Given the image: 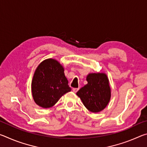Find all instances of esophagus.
Instances as JSON below:
<instances>
[{
  "instance_id": "esophagus-1",
  "label": "esophagus",
  "mask_w": 147,
  "mask_h": 147,
  "mask_svg": "<svg viewBox=\"0 0 147 147\" xmlns=\"http://www.w3.org/2000/svg\"><path fill=\"white\" fill-rule=\"evenodd\" d=\"M78 89H79V88H73V91L74 93H76V92L78 91Z\"/></svg>"
}]
</instances>
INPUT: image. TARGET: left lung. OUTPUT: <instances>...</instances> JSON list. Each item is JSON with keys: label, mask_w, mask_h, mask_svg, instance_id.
Segmentation results:
<instances>
[{"label": "left lung", "mask_w": 147, "mask_h": 147, "mask_svg": "<svg viewBox=\"0 0 147 147\" xmlns=\"http://www.w3.org/2000/svg\"><path fill=\"white\" fill-rule=\"evenodd\" d=\"M88 84L77 92L86 108L91 112H100L108 105L111 98L109 80L105 73H89Z\"/></svg>", "instance_id": "1"}]
</instances>
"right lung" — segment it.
<instances>
[{
	"label": "right lung",
	"instance_id": "right-lung-1",
	"mask_svg": "<svg viewBox=\"0 0 147 147\" xmlns=\"http://www.w3.org/2000/svg\"><path fill=\"white\" fill-rule=\"evenodd\" d=\"M71 91L64 68L58 61L47 59L39 65L32 82V96L38 106L51 108L64 94Z\"/></svg>",
	"mask_w": 147,
	"mask_h": 147
}]
</instances>
